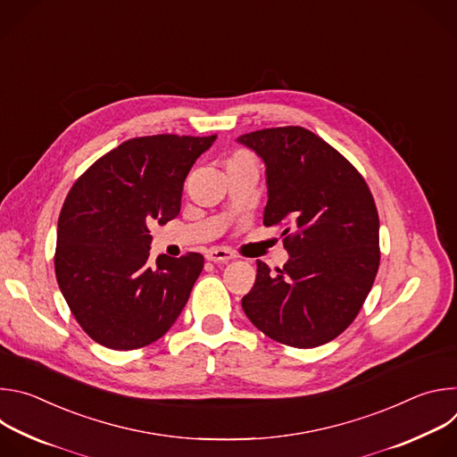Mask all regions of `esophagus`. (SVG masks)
I'll use <instances>...</instances> for the list:
<instances>
[{
    "instance_id": "1",
    "label": "esophagus",
    "mask_w": 457,
    "mask_h": 457,
    "mask_svg": "<svg viewBox=\"0 0 457 457\" xmlns=\"http://www.w3.org/2000/svg\"><path fill=\"white\" fill-rule=\"evenodd\" d=\"M235 256L237 254L226 247H213V249L206 251V258L210 260V262H229V260H233Z\"/></svg>"
}]
</instances>
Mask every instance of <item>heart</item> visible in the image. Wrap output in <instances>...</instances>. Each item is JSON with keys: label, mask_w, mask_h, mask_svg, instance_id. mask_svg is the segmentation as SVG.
I'll return each instance as SVG.
<instances>
[{"label": "heart", "mask_w": 457, "mask_h": 457, "mask_svg": "<svg viewBox=\"0 0 457 457\" xmlns=\"http://www.w3.org/2000/svg\"><path fill=\"white\" fill-rule=\"evenodd\" d=\"M237 155H245V154H237Z\"/></svg>", "instance_id": "obj_1"}]
</instances>
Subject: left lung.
<instances>
[{"mask_svg":"<svg viewBox=\"0 0 457 457\" xmlns=\"http://www.w3.org/2000/svg\"><path fill=\"white\" fill-rule=\"evenodd\" d=\"M266 164L264 226H286L287 264L256 260L242 309L270 338L309 349L335 340L360 312L379 268V219L358 170L302 126L240 136Z\"/></svg>","mask_w":457,"mask_h":457,"instance_id":"1","label":"left lung"}]
</instances>
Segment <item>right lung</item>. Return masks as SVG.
<instances>
[{"label":"right lung","mask_w":457,"mask_h":457,"mask_svg":"<svg viewBox=\"0 0 457 457\" xmlns=\"http://www.w3.org/2000/svg\"><path fill=\"white\" fill-rule=\"evenodd\" d=\"M217 136L124 141L72 186L57 222L55 278L83 331L132 351L159 340L204 268L201 253L150 262V226L180 212L184 179Z\"/></svg>","instance_id":"right-lung-1"}]
</instances>
